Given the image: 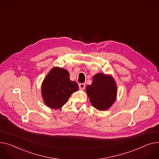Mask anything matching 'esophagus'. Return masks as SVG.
Masks as SVG:
<instances>
[{"instance_id":"34e87169","label":"esophagus","mask_w":159,"mask_h":159,"mask_svg":"<svg viewBox=\"0 0 159 159\" xmlns=\"http://www.w3.org/2000/svg\"><path fill=\"white\" fill-rule=\"evenodd\" d=\"M79 89L80 90H82V89H84V88H86V84H84V83H80V84H79Z\"/></svg>"}]
</instances>
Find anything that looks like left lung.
<instances>
[{"label":"left lung","mask_w":159,"mask_h":159,"mask_svg":"<svg viewBox=\"0 0 159 159\" xmlns=\"http://www.w3.org/2000/svg\"><path fill=\"white\" fill-rule=\"evenodd\" d=\"M86 93L94 107L105 111L115 102L117 87L111 76L100 73L94 75L92 84L86 87Z\"/></svg>","instance_id":"obj_1"}]
</instances>
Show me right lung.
<instances>
[{
    "label": "right lung",
    "mask_w": 159,
    "mask_h": 159,
    "mask_svg": "<svg viewBox=\"0 0 159 159\" xmlns=\"http://www.w3.org/2000/svg\"><path fill=\"white\" fill-rule=\"evenodd\" d=\"M78 89V84L70 80L66 70L55 67L50 70L42 83V97L47 106L57 109L62 107L71 94Z\"/></svg>",
    "instance_id": "add662e5"
}]
</instances>
